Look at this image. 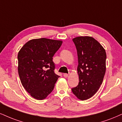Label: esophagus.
Returning a JSON list of instances; mask_svg holds the SVG:
<instances>
[{
	"mask_svg": "<svg viewBox=\"0 0 122 122\" xmlns=\"http://www.w3.org/2000/svg\"><path fill=\"white\" fill-rule=\"evenodd\" d=\"M63 76L64 77H67L68 76V74H67V73H64L63 74Z\"/></svg>",
	"mask_w": 122,
	"mask_h": 122,
	"instance_id": "esophagus-1",
	"label": "esophagus"
}]
</instances>
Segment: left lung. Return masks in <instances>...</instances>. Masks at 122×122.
I'll use <instances>...</instances> for the list:
<instances>
[{
  "label": "left lung",
  "instance_id": "left-lung-1",
  "mask_svg": "<svg viewBox=\"0 0 122 122\" xmlns=\"http://www.w3.org/2000/svg\"><path fill=\"white\" fill-rule=\"evenodd\" d=\"M72 41L77 49L79 82L72 92L79 100H86L96 94L102 83L106 72V51L92 37H77Z\"/></svg>",
  "mask_w": 122,
  "mask_h": 122
}]
</instances>
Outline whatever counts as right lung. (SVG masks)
<instances>
[{
	"label": "right lung",
	"instance_id": "right-lung-1",
	"mask_svg": "<svg viewBox=\"0 0 122 122\" xmlns=\"http://www.w3.org/2000/svg\"><path fill=\"white\" fill-rule=\"evenodd\" d=\"M61 41L33 39L22 46L17 55L18 72L25 89L34 98H46L54 89L59 76L54 72L52 57Z\"/></svg>",
	"mask_w": 122,
	"mask_h": 122
}]
</instances>
